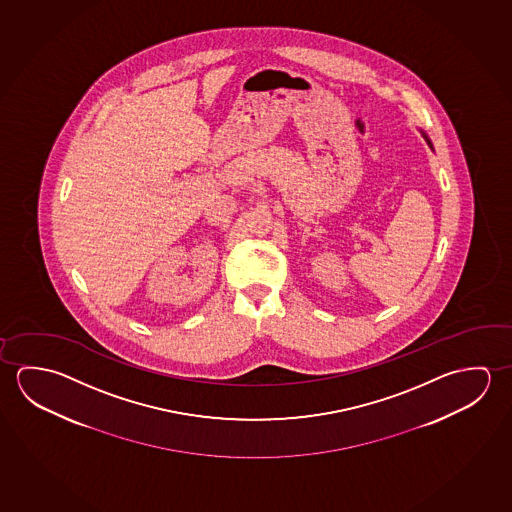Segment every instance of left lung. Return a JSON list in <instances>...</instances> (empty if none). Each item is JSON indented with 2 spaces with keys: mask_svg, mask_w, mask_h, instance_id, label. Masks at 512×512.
Masks as SVG:
<instances>
[{
  "mask_svg": "<svg viewBox=\"0 0 512 512\" xmlns=\"http://www.w3.org/2000/svg\"><path fill=\"white\" fill-rule=\"evenodd\" d=\"M421 135H423V137H425V141H427L428 146H430V148H432V143H430V139H428L427 134H425V132H421ZM432 150H434V148H432Z\"/></svg>",
  "mask_w": 512,
  "mask_h": 512,
  "instance_id": "8db88e82",
  "label": "left lung"
}]
</instances>
